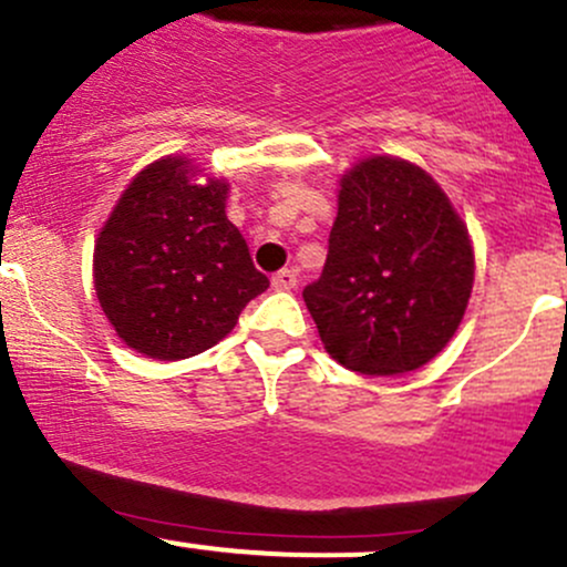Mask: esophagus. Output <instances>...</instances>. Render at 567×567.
Segmentation results:
<instances>
[{
	"mask_svg": "<svg viewBox=\"0 0 567 567\" xmlns=\"http://www.w3.org/2000/svg\"><path fill=\"white\" fill-rule=\"evenodd\" d=\"M295 286H297V272L289 270V267H286V270H278L276 276H272V289L289 291L295 289Z\"/></svg>",
	"mask_w": 567,
	"mask_h": 567,
	"instance_id": "obj_1",
	"label": "esophagus"
}]
</instances>
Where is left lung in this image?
Instances as JSON below:
<instances>
[{
  "label": "left lung",
  "mask_w": 567,
  "mask_h": 567,
  "mask_svg": "<svg viewBox=\"0 0 567 567\" xmlns=\"http://www.w3.org/2000/svg\"><path fill=\"white\" fill-rule=\"evenodd\" d=\"M472 286V240L442 187L417 165L378 155L340 179L327 265L302 297L334 361L399 374L447 346Z\"/></svg>",
  "instance_id": "8db88e82"
}]
</instances>
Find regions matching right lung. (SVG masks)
Instances as JSON below:
<instances>
[{
	"label": "right lung",
	"instance_id": "add662e5",
	"mask_svg": "<svg viewBox=\"0 0 567 567\" xmlns=\"http://www.w3.org/2000/svg\"><path fill=\"white\" fill-rule=\"evenodd\" d=\"M193 176L184 157L150 163L95 240L101 310L120 340L150 359L208 351L270 286L225 214L230 184H195Z\"/></svg>",
	"mask_w": 567,
	"mask_h": 567
}]
</instances>
